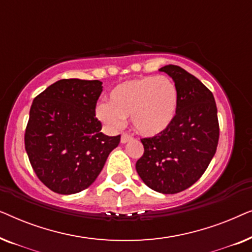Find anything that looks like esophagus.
Masks as SVG:
<instances>
[{"instance_id":"obj_1","label":"esophagus","mask_w":252,"mask_h":252,"mask_svg":"<svg viewBox=\"0 0 252 252\" xmlns=\"http://www.w3.org/2000/svg\"><path fill=\"white\" fill-rule=\"evenodd\" d=\"M130 140H132V136L128 135V134H126V133L122 134V137H120V142L126 143V142H128V141H130Z\"/></svg>"}]
</instances>
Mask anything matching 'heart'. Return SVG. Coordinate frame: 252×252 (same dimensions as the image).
<instances>
[{"label":"heart","mask_w":252,"mask_h":252,"mask_svg":"<svg viewBox=\"0 0 252 252\" xmlns=\"http://www.w3.org/2000/svg\"><path fill=\"white\" fill-rule=\"evenodd\" d=\"M179 105L177 86L165 75L143 77L123 82L110 92L109 103L96 105L98 120L110 129H119L130 118L134 129L143 136L166 130Z\"/></svg>","instance_id":"b5f03b06"}]
</instances>
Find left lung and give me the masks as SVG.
<instances>
[{"label":"left lung","instance_id":"obj_1","mask_svg":"<svg viewBox=\"0 0 252 252\" xmlns=\"http://www.w3.org/2000/svg\"><path fill=\"white\" fill-rule=\"evenodd\" d=\"M160 72L173 79L179 92L175 118L163 133L141 140L144 153L136 172L148 187L161 194H177L202 177L215 156L219 123L213 94L178 65Z\"/></svg>","mask_w":252,"mask_h":252}]
</instances>
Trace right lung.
<instances>
[{"mask_svg": "<svg viewBox=\"0 0 252 252\" xmlns=\"http://www.w3.org/2000/svg\"><path fill=\"white\" fill-rule=\"evenodd\" d=\"M99 80L62 79L34 98L25 130V149L34 172L57 194L88 188L118 147L120 135L101 132L95 117L103 91Z\"/></svg>", "mask_w": 252, "mask_h": 252, "instance_id": "right-lung-1", "label": "right lung"}]
</instances>
